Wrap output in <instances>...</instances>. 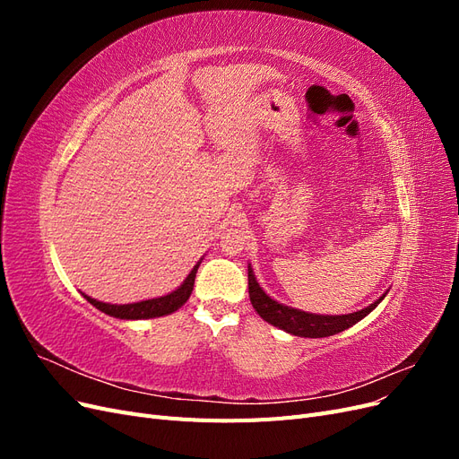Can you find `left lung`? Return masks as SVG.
I'll list each match as a JSON object with an SVG mask.
<instances>
[{
  "instance_id": "left-lung-1",
  "label": "left lung",
  "mask_w": 459,
  "mask_h": 459,
  "mask_svg": "<svg viewBox=\"0 0 459 459\" xmlns=\"http://www.w3.org/2000/svg\"><path fill=\"white\" fill-rule=\"evenodd\" d=\"M248 297H251L253 308L264 322L272 324L273 327H280L295 337L319 339V337L337 335V333L358 324L359 319H364L369 312L377 308V304L386 297V293L381 295L373 304H369V307L352 314H341V316L310 314L304 310H297L293 307H285V304L277 302L270 295H266V290H264L256 281L251 264H248Z\"/></svg>"
}]
</instances>
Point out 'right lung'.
Segmentation results:
<instances>
[{"mask_svg":"<svg viewBox=\"0 0 459 459\" xmlns=\"http://www.w3.org/2000/svg\"><path fill=\"white\" fill-rule=\"evenodd\" d=\"M201 262H203V258L195 264V266H193V270L187 273L184 283L178 289H174L172 293L164 295V297L149 299V300H142V302H132V304H110V302L95 300V299L88 297L86 293H82V295H84V299L90 304H93L97 310H101L107 316H113L118 319H151V317L169 316V314L182 308L187 302V299L191 297L193 283H195V275H197Z\"/></svg>","mask_w":459,"mask_h":459,"instance_id":"1","label":"right lung"}]
</instances>
